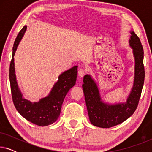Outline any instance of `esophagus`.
<instances>
[{"label":"esophagus","mask_w":152,"mask_h":152,"mask_svg":"<svg viewBox=\"0 0 152 152\" xmlns=\"http://www.w3.org/2000/svg\"><path fill=\"white\" fill-rule=\"evenodd\" d=\"M86 70L84 69V68H80L78 71V75L80 77H83L85 75H86Z\"/></svg>","instance_id":"34e87169"}]
</instances>
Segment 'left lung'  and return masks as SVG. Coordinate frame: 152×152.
Segmentation results:
<instances>
[{
  "instance_id": "8db88e82",
  "label": "left lung",
  "mask_w": 152,
  "mask_h": 152,
  "mask_svg": "<svg viewBox=\"0 0 152 152\" xmlns=\"http://www.w3.org/2000/svg\"><path fill=\"white\" fill-rule=\"evenodd\" d=\"M130 32L129 43L133 49L135 59L134 80L126 102L114 104L105 103L102 99L98 86L95 80L90 75H86L84 77L82 88L89 120L91 124L95 126L110 128L118 125L132 116L138 107L145 80L144 52L139 37L133 31Z\"/></svg>"
}]
</instances>
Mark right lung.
I'll list each match as a JSON object with an SVG mask.
<instances>
[{
    "instance_id": "obj_1",
    "label": "right lung",
    "mask_w": 152,
    "mask_h": 152,
    "mask_svg": "<svg viewBox=\"0 0 152 152\" xmlns=\"http://www.w3.org/2000/svg\"><path fill=\"white\" fill-rule=\"evenodd\" d=\"M27 29L25 26L16 37L12 49V59L10 66V82L14 104L18 113L27 120L38 126H48L59 117L61 105L68 91L75 86L77 76V66L66 70L58 77L48 95L32 102L23 97L16 78L14 58L16 50Z\"/></svg>"
}]
</instances>
